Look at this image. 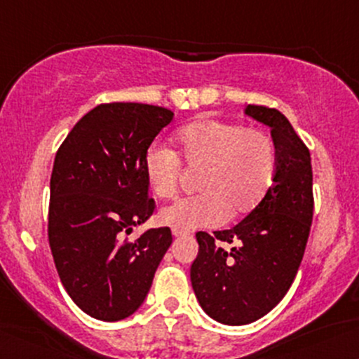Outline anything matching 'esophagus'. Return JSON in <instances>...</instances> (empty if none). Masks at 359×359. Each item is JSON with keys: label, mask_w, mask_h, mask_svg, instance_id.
Instances as JSON below:
<instances>
[{"label": "esophagus", "mask_w": 359, "mask_h": 359, "mask_svg": "<svg viewBox=\"0 0 359 359\" xmlns=\"http://www.w3.org/2000/svg\"><path fill=\"white\" fill-rule=\"evenodd\" d=\"M172 235H173V237H184V235H186V231H179V230H172Z\"/></svg>", "instance_id": "34e87169"}]
</instances>
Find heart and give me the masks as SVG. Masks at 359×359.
<instances>
[{"instance_id":"heart-1","label":"heart","mask_w":359,"mask_h":359,"mask_svg":"<svg viewBox=\"0 0 359 359\" xmlns=\"http://www.w3.org/2000/svg\"><path fill=\"white\" fill-rule=\"evenodd\" d=\"M179 155L160 143L144 153V173L153 194L173 199L179 194L183 161L201 173V194L186 198L160 212V222L179 231L215 228L247 215L273 184L274 141L261 129L228 121H201L177 136Z\"/></svg>"}]
</instances>
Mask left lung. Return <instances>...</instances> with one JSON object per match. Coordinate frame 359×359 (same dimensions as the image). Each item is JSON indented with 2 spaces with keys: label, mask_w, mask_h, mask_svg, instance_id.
Returning <instances> with one entry per match:
<instances>
[{
  "label": "left lung",
  "mask_w": 359,
  "mask_h": 359,
  "mask_svg": "<svg viewBox=\"0 0 359 359\" xmlns=\"http://www.w3.org/2000/svg\"><path fill=\"white\" fill-rule=\"evenodd\" d=\"M247 116L271 128L276 173L264 199L230 230L198 231L191 283L215 320L245 325L269 313L298 273L313 218V173L306 144L279 110L247 105ZM231 243L230 251L215 240Z\"/></svg>",
  "instance_id": "8db88e82"
}]
</instances>
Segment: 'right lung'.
Returning <instances> with one entry per match:
<instances>
[{"label":"right lung","mask_w":359,"mask_h":359,"mask_svg":"<svg viewBox=\"0 0 359 359\" xmlns=\"http://www.w3.org/2000/svg\"><path fill=\"white\" fill-rule=\"evenodd\" d=\"M172 119L158 105L100 104L74 124L54 158L50 252L71 300L98 320L140 309L172 243L168 226L128 238L155 211L144 153Z\"/></svg>","instance_id":"1"}]
</instances>
